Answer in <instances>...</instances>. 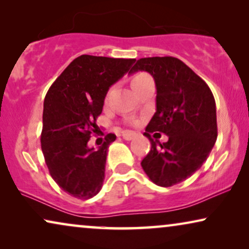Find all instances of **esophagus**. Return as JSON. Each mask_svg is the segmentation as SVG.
<instances>
[{
    "label": "esophagus",
    "mask_w": 249,
    "mask_h": 249,
    "mask_svg": "<svg viewBox=\"0 0 249 249\" xmlns=\"http://www.w3.org/2000/svg\"><path fill=\"white\" fill-rule=\"evenodd\" d=\"M122 137H124L125 141H131V139H134L136 137V134L132 131H124L122 132Z\"/></svg>",
    "instance_id": "1"
}]
</instances>
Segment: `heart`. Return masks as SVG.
<instances>
[{
  "label": "heart",
  "mask_w": 249,
  "mask_h": 249,
  "mask_svg": "<svg viewBox=\"0 0 249 249\" xmlns=\"http://www.w3.org/2000/svg\"><path fill=\"white\" fill-rule=\"evenodd\" d=\"M152 80H153L152 77L149 76V74L145 73V72H138V73H136L134 77H132L131 86H132V88H135L136 86H138V85L146 83V81H152ZM108 95H110V91H108L107 97H108Z\"/></svg>",
  "instance_id": "heart-1"
}]
</instances>
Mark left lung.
Returning a JSON list of instances; mask_svg holds the SVG:
<instances>
[{
	"label": "left lung",
	"instance_id": "left-lung-1",
	"mask_svg": "<svg viewBox=\"0 0 249 249\" xmlns=\"http://www.w3.org/2000/svg\"><path fill=\"white\" fill-rule=\"evenodd\" d=\"M137 71L151 73L156 86V112L144 132L152 146L142 166L155 185L171 187L209 158L217 137L215 100L205 81L177 57L139 59L129 73ZM154 131L165 133L168 142L154 141Z\"/></svg>",
	"mask_w": 249,
	"mask_h": 249
}]
</instances>
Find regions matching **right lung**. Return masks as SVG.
<instances>
[{"label": "right lung", "mask_w": 249, "mask_h": 249, "mask_svg": "<svg viewBox=\"0 0 249 249\" xmlns=\"http://www.w3.org/2000/svg\"><path fill=\"white\" fill-rule=\"evenodd\" d=\"M135 59L80 55L56 78L44 100L42 152L57 186L79 199L97 195L105 176L107 134L97 149L88 147L112 85L127 73Z\"/></svg>", "instance_id": "right-lung-1"}]
</instances>
